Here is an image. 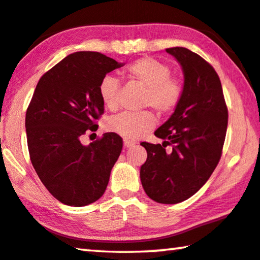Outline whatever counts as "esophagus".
I'll list each match as a JSON object with an SVG mask.
<instances>
[{
  "label": "esophagus",
  "mask_w": 260,
  "mask_h": 260,
  "mask_svg": "<svg viewBox=\"0 0 260 260\" xmlns=\"http://www.w3.org/2000/svg\"><path fill=\"white\" fill-rule=\"evenodd\" d=\"M135 145H137V142L133 141V140L123 139V146H125V148H131V147H134Z\"/></svg>",
  "instance_id": "obj_1"
}]
</instances>
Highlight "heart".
<instances>
[{
  "instance_id": "1",
  "label": "heart",
  "mask_w": 260,
  "mask_h": 260,
  "mask_svg": "<svg viewBox=\"0 0 260 260\" xmlns=\"http://www.w3.org/2000/svg\"><path fill=\"white\" fill-rule=\"evenodd\" d=\"M127 76L146 88L143 106L154 108L158 113L174 111L182 101L184 84L178 77L170 75V67L155 57H141L126 68ZM120 82L112 75H105L98 85V93L106 109L117 110L119 106ZM156 119L150 111L140 113L123 112L110 117L105 122L106 129L128 140L141 138L154 128Z\"/></svg>"
}]
</instances>
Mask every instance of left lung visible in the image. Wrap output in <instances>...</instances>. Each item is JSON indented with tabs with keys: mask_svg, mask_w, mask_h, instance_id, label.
Here are the masks:
<instances>
[{
	"mask_svg": "<svg viewBox=\"0 0 260 260\" xmlns=\"http://www.w3.org/2000/svg\"><path fill=\"white\" fill-rule=\"evenodd\" d=\"M184 72V93L175 112L155 135L162 145L142 142L147 160L140 178L147 196L178 204L204 186L222 155L228 109L220 77L207 61L184 47L167 48ZM171 145L170 152L165 150Z\"/></svg>",
	"mask_w": 260,
	"mask_h": 260,
	"instance_id": "obj_1",
	"label": "left lung"
}]
</instances>
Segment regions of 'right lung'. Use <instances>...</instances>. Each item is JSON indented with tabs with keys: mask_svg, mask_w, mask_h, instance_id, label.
<instances>
[{
	"mask_svg": "<svg viewBox=\"0 0 260 260\" xmlns=\"http://www.w3.org/2000/svg\"><path fill=\"white\" fill-rule=\"evenodd\" d=\"M121 66L102 53L76 52L45 73L36 86L25 115L30 159L41 183L64 205L92 204L108 186L122 139L112 132L89 146L80 139L97 131L96 120L104 113L101 80Z\"/></svg>",
	"mask_w": 260,
	"mask_h": 260,
	"instance_id": "right-lung-1",
	"label": "right lung"
}]
</instances>
